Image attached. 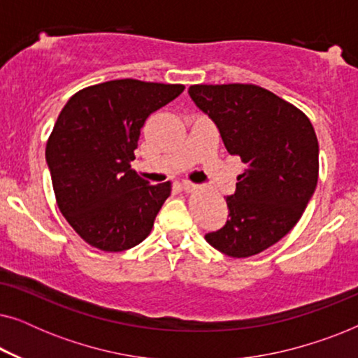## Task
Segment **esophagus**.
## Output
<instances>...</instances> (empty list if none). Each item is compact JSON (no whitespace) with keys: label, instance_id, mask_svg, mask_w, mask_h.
I'll list each match as a JSON object with an SVG mask.
<instances>
[{"label":"esophagus","instance_id":"1","mask_svg":"<svg viewBox=\"0 0 358 358\" xmlns=\"http://www.w3.org/2000/svg\"><path fill=\"white\" fill-rule=\"evenodd\" d=\"M182 189L185 190V192H192V190L197 189V184L190 182V180H184V182H182Z\"/></svg>","mask_w":358,"mask_h":358}]
</instances>
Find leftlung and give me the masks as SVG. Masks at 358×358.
<instances>
[{"instance_id":"left-lung-1","label":"left lung","mask_w":358,"mask_h":358,"mask_svg":"<svg viewBox=\"0 0 358 358\" xmlns=\"http://www.w3.org/2000/svg\"><path fill=\"white\" fill-rule=\"evenodd\" d=\"M189 94L217 124L228 153L246 164L227 197V224L205 239L229 257L256 256L300 222L315 192V129L298 107L256 85H192Z\"/></svg>"}]
</instances>
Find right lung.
Returning <instances> with one entry per match:
<instances>
[{"label":"right lung","instance_id":"right-lung-1","mask_svg":"<svg viewBox=\"0 0 358 358\" xmlns=\"http://www.w3.org/2000/svg\"><path fill=\"white\" fill-rule=\"evenodd\" d=\"M182 91L127 78L87 86L62 109L45 158L58 208L90 246L120 252L151 233L171 182L151 185L130 163L146 119Z\"/></svg>","mask_w":358,"mask_h":358}]
</instances>
